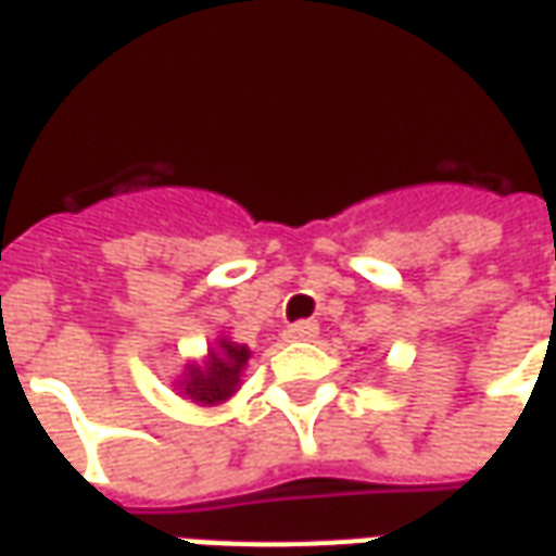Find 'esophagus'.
Returning a JSON list of instances; mask_svg holds the SVG:
<instances>
[{"label":"esophagus","instance_id":"1","mask_svg":"<svg viewBox=\"0 0 556 556\" xmlns=\"http://www.w3.org/2000/svg\"><path fill=\"white\" fill-rule=\"evenodd\" d=\"M315 337H318V325L315 321H298V325H291L286 330V339H291V342H313Z\"/></svg>","mask_w":556,"mask_h":556}]
</instances>
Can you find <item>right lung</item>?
I'll use <instances>...</instances> for the list:
<instances>
[{"label":"right lung","instance_id":"right-lung-1","mask_svg":"<svg viewBox=\"0 0 556 556\" xmlns=\"http://www.w3.org/2000/svg\"><path fill=\"white\" fill-rule=\"evenodd\" d=\"M250 361L247 345H235L229 339H219L217 351H211V361L205 366H190L184 378V393L193 402H223L235 393L241 369Z\"/></svg>","mask_w":556,"mask_h":556}]
</instances>
